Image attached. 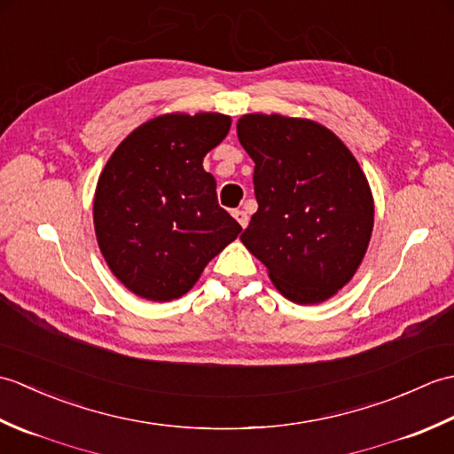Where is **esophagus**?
<instances>
[{"label":"esophagus","mask_w":454,"mask_h":454,"mask_svg":"<svg viewBox=\"0 0 454 454\" xmlns=\"http://www.w3.org/2000/svg\"><path fill=\"white\" fill-rule=\"evenodd\" d=\"M232 215H234V218L238 220V224H239V226H242V228H246V226H247V222H249V216L246 215V212H244V210H234V212H232Z\"/></svg>","instance_id":"1"}]
</instances>
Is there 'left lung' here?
I'll return each instance as SVG.
<instances>
[{"label": "left lung", "mask_w": 454, "mask_h": 454, "mask_svg": "<svg viewBox=\"0 0 454 454\" xmlns=\"http://www.w3.org/2000/svg\"><path fill=\"white\" fill-rule=\"evenodd\" d=\"M238 138L255 161L259 205L239 239L288 301H327L371 242L374 202L359 161L320 122L277 113L244 114Z\"/></svg>", "instance_id": "1"}]
</instances>
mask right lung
I'll return each instance as SVG.
<instances>
[{"instance_id":"add662e5","label":"right lung","mask_w":454,"mask_h":454,"mask_svg":"<svg viewBox=\"0 0 454 454\" xmlns=\"http://www.w3.org/2000/svg\"><path fill=\"white\" fill-rule=\"evenodd\" d=\"M228 114L169 113L113 152L93 199V224L113 275L153 302L179 298L242 226L220 208L202 158L226 138Z\"/></svg>"}]
</instances>
